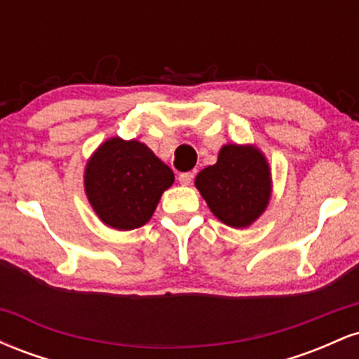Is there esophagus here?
I'll use <instances>...</instances> for the list:
<instances>
[{"label":"esophagus","instance_id":"34e87169","mask_svg":"<svg viewBox=\"0 0 359 359\" xmlns=\"http://www.w3.org/2000/svg\"><path fill=\"white\" fill-rule=\"evenodd\" d=\"M192 179H194L192 172H184V174L179 175V182H180V185H189V184L192 182Z\"/></svg>","mask_w":359,"mask_h":359}]
</instances>
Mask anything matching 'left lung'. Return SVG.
I'll use <instances>...</instances> for the list:
<instances>
[{"label":"left lung","instance_id":"obj_1","mask_svg":"<svg viewBox=\"0 0 359 359\" xmlns=\"http://www.w3.org/2000/svg\"><path fill=\"white\" fill-rule=\"evenodd\" d=\"M194 184L217 219L243 229L269 208L271 168L259 148L228 143L221 147L217 162L201 170Z\"/></svg>","mask_w":359,"mask_h":359}]
</instances>
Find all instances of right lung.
Wrapping results in <instances>:
<instances>
[{
    "mask_svg": "<svg viewBox=\"0 0 359 359\" xmlns=\"http://www.w3.org/2000/svg\"><path fill=\"white\" fill-rule=\"evenodd\" d=\"M172 168L138 140L108 138L84 168V191L96 216L109 228L131 231L154 216L174 184Z\"/></svg>",
    "mask_w": 359,
    "mask_h": 359,
    "instance_id": "add662e5",
    "label": "right lung"
}]
</instances>
